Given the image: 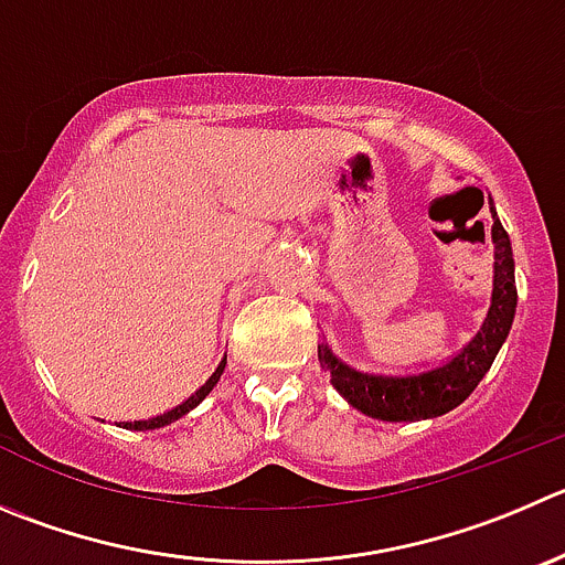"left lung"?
Returning a JSON list of instances; mask_svg holds the SVG:
<instances>
[{"instance_id":"obj_1","label":"left lung","mask_w":565,"mask_h":565,"mask_svg":"<svg viewBox=\"0 0 565 565\" xmlns=\"http://www.w3.org/2000/svg\"><path fill=\"white\" fill-rule=\"evenodd\" d=\"M493 291L491 308H488L486 321L480 332L460 349L458 354L429 369V372L407 374V377H388V374H369L347 366L343 360L332 354L327 343L319 347V363L330 383L335 385L338 394L358 407L366 416L380 418V422H422V418H435L458 407L460 402L469 399L471 391L480 385L486 372L491 369L493 358L502 349L515 316V274H513V249L504 233L502 222L493 211Z\"/></svg>"}]
</instances>
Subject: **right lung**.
Here are the masks:
<instances>
[{
    "instance_id": "right-lung-1",
    "label": "right lung",
    "mask_w": 565,
    "mask_h": 565,
    "mask_svg": "<svg viewBox=\"0 0 565 565\" xmlns=\"http://www.w3.org/2000/svg\"><path fill=\"white\" fill-rule=\"evenodd\" d=\"M224 366H227V358H224L222 363H218V369H216V372L211 374V380H207V383L202 385V388H199L196 394H191V396H188V399L182 402V405L171 407V411L160 413V416H154V418H147V422H118V427H125V429H158V427H166V424L177 422V418H182V416H185L188 411H193V407H196L199 402H202V399H205L207 394H211V391H213V385H216V383H218V377H222Z\"/></svg>"
}]
</instances>
